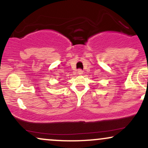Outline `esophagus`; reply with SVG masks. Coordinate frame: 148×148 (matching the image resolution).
<instances>
[{"mask_svg": "<svg viewBox=\"0 0 148 148\" xmlns=\"http://www.w3.org/2000/svg\"><path fill=\"white\" fill-rule=\"evenodd\" d=\"M77 73H78V74H79V75H82L83 73H84V72H83L82 69H78Z\"/></svg>", "mask_w": 148, "mask_h": 148, "instance_id": "obj_1", "label": "esophagus"}]
</instances>
